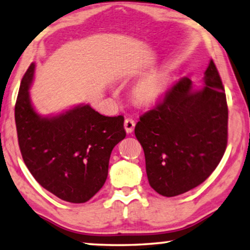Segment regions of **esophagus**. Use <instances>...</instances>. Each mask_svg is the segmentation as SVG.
<instances>
[{
	"label": "esophagus",
	"instance_id": "1",
	"mask_svg": "<svg viewBox=\"0 0 250 250\" xmlns=\"http://www.w3.org/2000/svg\"><path fill=\"white\" fill-rule=\"evenodd\" d=\"M124 127H125V131L127 133H132L134 131V127H135V121L132 118H126L125 122H124Z\"/></svg>",
	"mask_w": 250,
	"mask_h": 250
}]
</instances>
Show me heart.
<instances>
[{"label":"heart","instance_id":"1","mask_svg":"<svg viewBox=\"0 0 250 250\" xmlns=\"http://www.w3.org/2000/svg\"><path fill=\"white\" fill-rule=\"evenodd\" d=\"M166 76L163 73H152L141 78L134 87V97L141 104L156 100L165 91Z\"/></svg>","mask_w":250,"mask_h":250}]
</instances>
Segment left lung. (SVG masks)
Listing matches in <instances>:
<instances>
[{
    "label": "left lung",
    "instance_id": "obj_1",
    "mask_svg": "<svg viewBox=\"0 0 250 250\" xmlns=\"http://www.w3.org/2000/svg\"><path fill=\"white\" fill-rule=\"evenodd\" d=\"M204 84L193 91L192 82L181 78L135 126L149 184L164 197L179 196L203 183L227 149V97L213 60Z\"/></svg>",
    "mask_w": 250,
    "mask_h": 250
}]
</instances>
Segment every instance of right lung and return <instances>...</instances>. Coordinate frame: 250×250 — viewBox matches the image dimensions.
Listing matches in <instances>:
<instances>
[{"mask_svg":"<svg viewBox=\"0 0 250 250\" xmlns=\"http://www.w3.org/2000/svg\"><path fill=\"white\" fill-rule=\"evenodd\" d=\"M35 63L23 75L15 107L18 143L27 168L44 189L68 203L90 200L104 187L114 146L126 136L124 117L81 104L42 117L29 97Z\"/></svg>","mask_w":250,"mask_h":250,"instance_id":"right-lung-1","label":"right lung"}]
</instances>
